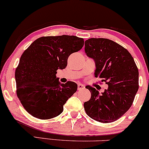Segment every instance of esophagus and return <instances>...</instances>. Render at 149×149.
Segmentation results:
<instances>
[{"label": "esophagus", "instance_id": "esophagus-1", "mask_svg": "<svg viewBox=\"0 0 149 149\" xmlns=\"http://www.w3.org/2000/svg\"><path fill=\"white\" fill-rule=\"evenodd\" d=\"M84 86L83 85V84H78V87H77V89H78V91H80V90H82V89H84Z\"/></svg>", "mask_w": 149, "mask_h": 149}]
</instances>
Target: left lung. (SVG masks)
Instances as JSON below:
<instances>
[{"mask_svg":"<svg viewBox=\"0 0 149 149\" xmlns=\"http://www.w3.org/2000/svg\"><path fill=\"white\" fill-rule=\"evenodd\" d=\"M85 52L95 61V77L108 85L102 95L86 86L91 97L84 104L86 113L97 122H115L131 108L138 91L139 72L135 61L127 49L108 38L86 40Z\"/></svg>","mask_w":149,"mask_h":149,"instance_id":"left-lung-1","label":"left lung"}]
</instances>
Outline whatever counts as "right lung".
I'll use <instances>...</instances> for the list:
<instances>
[{
    "instance_id": "1",
    "label": "right lung",
    "mask_w": 149,
    "mask_h": 149,
    "mask_svg": "<svg viewBox=\"0 0 149 149\" xmlns=\"http://www.w3.org/2000/svg\"><path fill=\"white\" fill-rule=\"evenodd\" d=\"M83 38L42 36L24 51L15 71L16 95L33 117L49 119L59 115L63 105L77 90L74 82L60 84L56 74L67 66L68 58L84 46Z\"/></svg>"
}]
</instances>
